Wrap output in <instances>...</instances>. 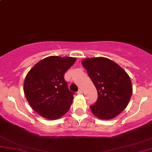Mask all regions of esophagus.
Here are the masks:
<instances>
[{
	"mask_svg": "<svg viewBox=\"0 0 152 152\" xmlns=\"http://www.w3.org/2000/svg\"><path fill=\"white\" fill-rule=\"evenodd\" d=\"M77 93H78V94H81V93H82V90H81V89H79V90H78Z\"/></svg>",
	"mask_w": 152,
	"mask_h": 152,
	"instance_id": "1",
	"label": "esophagus"
}]
</instances>
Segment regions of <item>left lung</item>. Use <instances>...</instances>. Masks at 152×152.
Returning a JSON list of instances; mask_svg holds the SVG:
<instances>
[{
  "instance_id": "1",
  "label": "left lung",
  "mask_w": 152,
  "mask_h": 152,
  "mask_svg": "<svg viewBox=\"0 0 152 152\" xmlns=\"http://www.w3.org/2000/svg\"><path fill=\"white\" fill-rule=\"evenodd\" d=\"M98 92L90 109L94 115L108 120L118 115L128 105L132 94L129 75L122 67L105 57L87 58L82 62Z\"/></svg>"
}]
</instances>
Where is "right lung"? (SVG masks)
Wrapping results in <instances>:
<instances>
[{
	"instance_id": "1",
	"label": "right lung",
	"mask_w": 152,
	"mask_h": 152,
	"mask_svg": "<svg viewBox=\"0 0 152 152\" xmlns=\"http://www.w3.org/2000/svg\"><path fill=\"white\" fill-rule=\"evenodd\" d=\"M76 60L69 56H48L27 73L24 93L31 108L39 115L55 120L68 111L74 93L69 90L64 75Z\"/></svg>"
}]
</instances>
